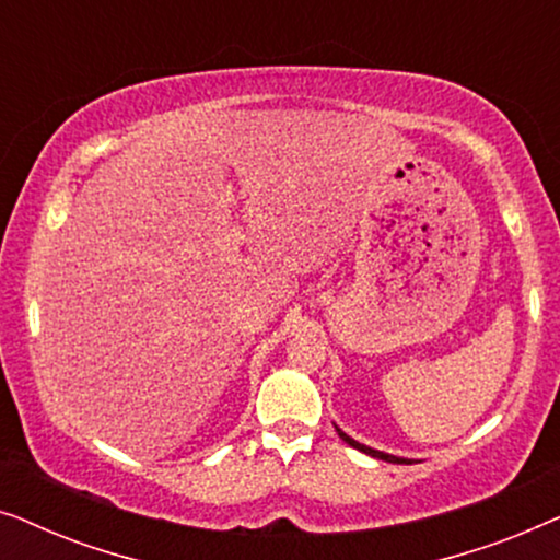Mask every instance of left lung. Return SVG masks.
I'll return each mask as SVG.
<instances>
[{
    "instance_id": "left-lung-1",
    "label": "left lung",
    "mask_w": 560,
    "mask_h": 560,
    "mask_svg": "<svg viewBox=\"0 0 560 560\" xmlns=\"http://www.w3.org/2000/svg\"><path fill=\"white\" fill-rule=\"evenodd\" d=\"M339 435L343 441L349 443V446H354V448H359V451H364V454H370V456H374V458H382V462H389V464H408V458H400V456H389V454H382V451H374V448H370V446H364V443H357L354 439H349L347 433L343 431H339Z\"/></svg>"
}]
</instances>
